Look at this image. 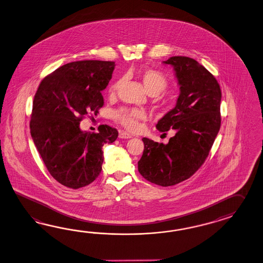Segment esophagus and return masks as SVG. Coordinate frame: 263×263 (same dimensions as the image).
<instances>
[{
  "label": "esophagus",
  "instance_id": "1",
  "mask_svg": "<svg viewBox=\"0 0 263 263\" xmlns=\"http://www.w3.org/2000/svg\"><path fill=\"white\" fill-rule=\"evenodd\" d=\"M133 135L130 134H128L127 132H120L119 133V138L121 139H128V138H132Z\"/></svg>",
  "mask_w": 263,
  "mask_h": 263
}]
</instances>
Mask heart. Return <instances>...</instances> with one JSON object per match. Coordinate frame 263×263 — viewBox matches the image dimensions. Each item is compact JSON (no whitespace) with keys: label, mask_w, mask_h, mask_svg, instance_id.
I'll use <instances>...</instances> for the list:
<instances>
[{"label":"heart","mask_w":263,"mask_h":263,"mask_svg":"<svg viewBox=\"0 0 263 263\" xmlns=\"http://www.w3.org/2000/svg\"><path fill=\"white\" fill-rule=\"evenodd\" d=\"M140 79L151 95H158L168 88V79L166 76L155 69H146L142 71ZM121 84L122 79L112 83L108 88L109 95H116ZM114 119L128 130H136L140 127V123L147 119V115L144 110L139 108L123 107L115 110L114 112Z\"/></svg>","instance_id":"heart-1"}]
</instances>
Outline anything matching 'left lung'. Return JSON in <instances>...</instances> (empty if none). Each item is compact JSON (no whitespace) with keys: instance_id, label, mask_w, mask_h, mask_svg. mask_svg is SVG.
Segmentation results:
<instances>
[{"instance_id":"left-lung-1","label":"left lung","mask_w":263,"mask_h":263,"mask_svg":"<svg viewBox=\"0 0 263 263\" xmlns=\"http://www.w3.org/2000/svg\"><path fill=\"white\" fill-rule=\"evenodd\" d=\"M163 63L174 68L180 95L156 128L164 134L175 129V135L166 145L144 137L138 172L148 181L168 187L190 178L209 155L220 128L221 89L195 59L173 56Z\"/></svg>"}]
</instances>
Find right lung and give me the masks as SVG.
Returning <instances> with one entry per match:
<instances>
[{
  "label": "right lung",
  "instance_id": "obj_1",
  "mask_svg": "<svg viewBox=\"0 0 263 263\" xmlns=\"http://www.w3.org/2000/svg\"><path fill=\"white\" fill-rule=\"evenodd\" d=\"M115 62H71L46 76L34 96L30 134L47 171L71 189L85 187L100 175L102 148L115 142L118 132L101 125L98 133L80 128L84 115H95L104 105Z\"/></svg>",
  "mask_w": 263,
  "mask_h": 263
}]
</instances>
